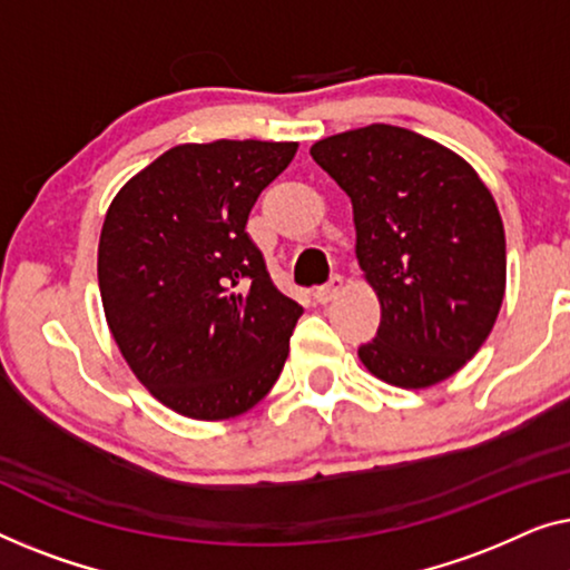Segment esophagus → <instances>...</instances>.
<instances>
[{
    "label": "esophagus",
    "instance_id": "1",
    "mask_svg": "<svg viewBox=\"0 0 570 570\" xmlns=\"http://www.w3.org/2000/svg\"><path fill=\"white\" fill-rule=\"evenodd\" d=\"M341 292H343V276L335 274V276H331V282L315 288V299L320 304H327V302H333Z\"/></svg>",
    "mask_w": 570,
    "mask_h": 570
}]
</instances>
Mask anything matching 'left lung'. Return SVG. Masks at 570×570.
Here are the masks:
<instances>
[{
    "mask_svg": "<svg viewBox=\"0 0 570 570\" xmlns=\"http://www.w3.org/2000/svg\"><path fill=\"white\" fill-rule=\"evenodd\" d=\"M354 206L356 258L382 307L358 358L405 390L444 382L491 335L507 292V237L491 190L434 139L372 124L312 144Z\"/></svg>",
    "mask_w": 570,
    "mask_h": 570,
    "instance_id": "8db88e82",
    "label": "left lung"
}]
</instances>
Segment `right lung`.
<instances>
[{
  "label": "right lung",
  "instance_id": "obj_1",
  "mask_svg": "<svg viewBox=\"0 0 570 570\" xmlns=\"http://www.w3.org/2000/svg\"><path fill=\"white\" fill-rule=\"evenodd\" d=\"M296 141L180 144L118 190L98 282L118 351L144 387L196 421L235 419L274 387L302 304L271 282L247 235Z\"/></svg>",
  "mask_w": 570,
  "mask_h": 570
}]
</instances>
